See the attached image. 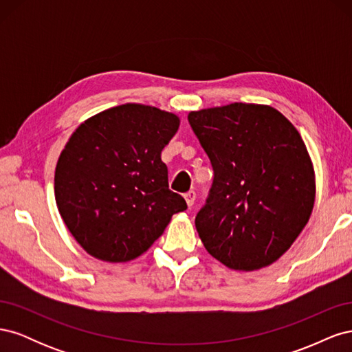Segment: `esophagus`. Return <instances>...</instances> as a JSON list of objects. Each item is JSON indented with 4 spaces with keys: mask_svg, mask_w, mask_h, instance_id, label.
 Masks as SVG:
<instances>
[{
    "mask_svg": "<svg viewBox=\"0 0 352 352\" xmlns=\"http://www.w3.org/2000/svg\"><path fill=\"white\" fill-rule=\"evenodd\" d=\"M184 197H185V201H186L188 207H192L194 202H195V197H197L194 190H189V192H186Z\"/></svg>",
    "mask_w": 352,
    "mask_h": 352,
    "instance_id": "obj_1",
    "label": "esophagus"
}]
</instances>
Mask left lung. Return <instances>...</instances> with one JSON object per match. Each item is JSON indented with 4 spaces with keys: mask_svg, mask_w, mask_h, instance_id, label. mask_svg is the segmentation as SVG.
I'll return each mask as SVG.
<instances>
[{
    "mask_svg": "<svg viewBox=\"0 0 352 352\" xmlns=\"http://www.w3.org/2000/svg\"><path fill=\"white\" fill-rule=\"evenodd\" d=\"M188 120L214 170L195 219L199 239L232 270L267 267L291 248L314 207V167L300 132L265 104L202 109Z\"/></svg>",
    "mask_w": 352,
    "mask_h": 352,
    "instance_id": "1",
    "label": "left lung"
}]
</instances>
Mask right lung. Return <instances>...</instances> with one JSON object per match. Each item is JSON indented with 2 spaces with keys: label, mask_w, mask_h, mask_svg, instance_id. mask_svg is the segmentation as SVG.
Wrapping results in <instances>:
<instances>
[{
  "label": "right lung",
  "mask_w": 352,
  "mask_h": 352,
  "mask_svg": "<svg viewBox=\"0 0 352 352\" xmlns=\"http://www.w3.org/2000/svg\"><path fill=\"white\" fill-rule=\"evenodd\" d=\"M179 126L175 113L126 102L94 114L70 136L56 166V202L72 236L94 258H138L188 208L168 189L162 162Z\"/></svg>",
  "instance_id": "right-lung-1"
}]
</instances>
